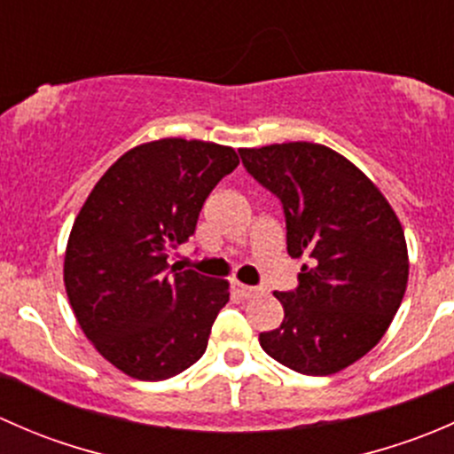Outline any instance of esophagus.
I'll return each instance as SVG.
<instances>
[{
	"mask_svg": "<svg viewBox=\"0 0 454 454\" xmlns=\"http://www.w3.org/2000/svg\"><path fill=\"white\" fill-rule=\"evenodd\" d=\"M232 290L237 292V294L241 296V299H253L254 294H259V287H250V286H244V283L235 281L232 283Z\"/></svg>",
	"mask_w": 454,
	"mask_h": 454,
	"instance_id": "obj_1",
	"label": "esophagus"
}]
</instances>
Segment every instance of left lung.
Returning <instances> with one entry per match:
<instances>
[{
    "label": "left lung",
    "mask_w": 454,
    "mask_h": 454,
    "mask_svg": "<svg viewBox=\"0 0 454 454\" xmlns=\"http://www.w3.org/2000/svg\"><path fill=\"white\" fill-rule=\"evenodd\" d=\"M246 171L283 206L299 286L274 292L281 327L259 333L265 354L303 375H332L369 354L409 281L397 215L358 167L325 145L241 149Z\"/></svg>",
    "instance_id": "8db88e82"
}]
</instances>
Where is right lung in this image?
<instances>
[{
	"label": "right lung",
	"instance_id": "obj_1",
	"mask_svg": "<svg viewBox=\"0 0 454 454\" xmlns=\"http://www.w3.org/2000/svg\"><path fill=\"white\" fill-rule=\"evenodd\" d=\"M239 155L215 142L164 138L127 151L96 182L67 239L63 281L87 340L136 380L195 364L228 303V281L176 268L200 210Z\"/></svg>",
	"mask_w": 454,
	"mask_h": 454
}]
</instances>
